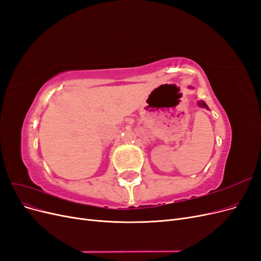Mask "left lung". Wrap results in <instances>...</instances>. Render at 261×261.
Wrapping results in <instances>:
<instances>
[{"label": "left lung", "mask_w": 261, "mask_h": 261, "mask_svg": "<svg viewBox=\"0 0 261 261\" xmlns=\"http://www.w3.org/2000/svg\"><path fill=\"white\" fill-rule=\"evenodd\" d=\"M198 106L200 107V108H206V109H208V107H207V105L204 103L203 101H198Z\"/></svg>", "instance_id": "left-lung-1"}]
</instances>
